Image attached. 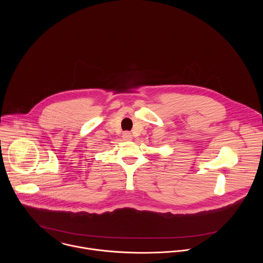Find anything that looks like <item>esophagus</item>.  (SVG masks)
Returning a JSON list of instances; mask_svg holds the SVG:
<instances>
[{"label":"esophagus","mask_w":263,"mask_h":263,"mask_svg":"<svg viewBox=\"0 0 263 263\" xmlns=\"http://www.w3.org/2000/svg\"><path fill=\"white\" fill-rule=\"evenodd\" d=\"M123 137H124L126 140H130V139L132 138V135H131V133H130V132L126 131V132H124V133H123Z\"/></svg>","instance_id":"obj_1"}]
</instances>
